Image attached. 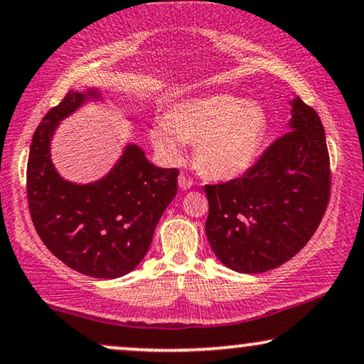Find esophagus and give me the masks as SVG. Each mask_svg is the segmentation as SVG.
Masks as SVG:
<instances>
[{"instance_id": "1", "label": "esophagus", "mask_w": 364, "mask_h": 364, "mask_svg": "<svg viewBox=\"0 0 364 364\" xmlns=\"http://www.w3.org/2000/svg\"><path fill=\"white\" fill-rule=\"evenodd\" d=\"M178 187H181L182 191H188V188L192 187V181L187 176L181 173V176H178Z\"/></svg>"}]
</instances>
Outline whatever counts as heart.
<instances>
[{"label":"heart","mask_w":364,"mask_h":364,"mask_svg":"<svg viewBox=\"0 0 364 364\" xmlns=\"http://www.w3.org/2000/svg\"><path fill=\"white\" fill-rule=\"evenodd\" d=\"M269 134V117L261 103L229 93L187 98L165 112L150 130L160 157L178 162L183 141H196L197 165L207 177L230 181L252 167Z\"/></svg>","instance_id":"b5f03b06"}]
</instances>
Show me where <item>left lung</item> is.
Listing matches in <instances>:
<instances>
[{
  "label": "left lung",
  "instance_id": "1",
  "mask_svg": "<svg viewBox=\"0 0 364 364\" xmlns=\"http://www.w3.org/2000/svg\"><path fill=\"white\" fill-rule=\"evenodd\" d=\"M289 132L244 173L205 186V234L219 261L242 274L274 269L308 244L329 200L331 176L319 115L289 102Z\"/></svg>",
  "mask_w": 364,
  "mask_h": 364
}]
</instances>
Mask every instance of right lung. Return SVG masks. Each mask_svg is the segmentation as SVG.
Segmentation results:
<instances>
[{"label": "right lung", "instance_id": "1", "mask_svg": "<svg viewBox=\"0 0 364 364\" xmlns=\"http://www.w3.org/2000/svg\"><path fill=\"white\" fill-rule=\"evenodd\" d=\"M90 100H102L97 88L70 90L38 125L26 168L28 205L38 235L61 262L85 276L113 279L145 257L177 196L178 171L155 167L139 145L129 144L98 181H65L51 162V139L60 122Z\"/></svg>", "mask_w": 364, "mask_h": 364}]
</instances>
